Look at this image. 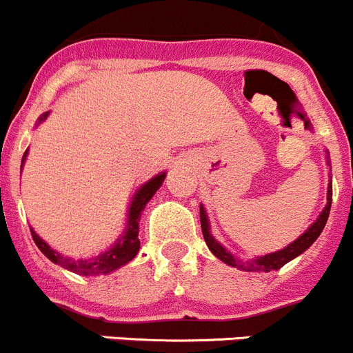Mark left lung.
Returning <instances> with one entry per match:
<instances>
[{"instance_id": "left-lung-1", "label": "left lung", "mask_w": 353, "mask_h": 353, "mask_svg": "<svg viewBox=\"0 0 353 353\" xmlns=\"http://www.w3.org/2000/svg\"><path fill=\"white\" fill-rule=\"evenodd\" d=\"M330 203H332V185H329V191H327V205L325 208H323L322 214H320V217L316 219V223L311 224V226L305 230V233H302V235L299 236L295 242H292L288 248L281 249V251L270 252V254H265V256H260L252 261H240L239 258L230 254V252L210 235V228H208V219L203 207H199V221H201V232H203L205 242H207L208 249H210L221 261L232 265V267H236V269L248 270V272H270V270L281 269L283 265H286L290 260H293L295 256L302 254V252L310 248L314 240L320 236L322 230L325 228L327 219H329Z\"/></svg>"}]
</instances>
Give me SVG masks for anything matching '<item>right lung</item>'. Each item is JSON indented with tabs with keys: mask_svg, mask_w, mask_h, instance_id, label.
Returning <instances> with one entry per match:
<instances>
[{
	"mask_svg": "<svg viewBox=\"0 0 353 353\" xmlns=\"http://www.w3.org/2000/svg\"><path fill=\"white\" fill-rule=\"evenodd\" d=\"M48 113L42 114L40 117V121L46 120ZM24 159H26V154L23 157V164ZM164 176L166 173H161L157 176H154L152 180L145 183L141 189H138L136 196H134L132 203H130L129 208V217H127V228L125 233L118 239L117 244L113 248L109 249V251L102 252L99 256L90 258V260H70V258L61 256L60 252L52 251L39 235H37L33 230H31V236L35 240L37 248L52 261V263H58L65 269L72 270V272L81 274V276H99V274H109L113 272V270L120 269L121 265L129 263L139 251V219H141V212L143 208L146 207L152 196L157 192L159 187L162 185L164 182Z\"/></svg>",
	"mask_w": 353,
	"mask_h": 353,
	"instance_id": "right-lung-1",
	"label": "right lung"
}]
</instances>
